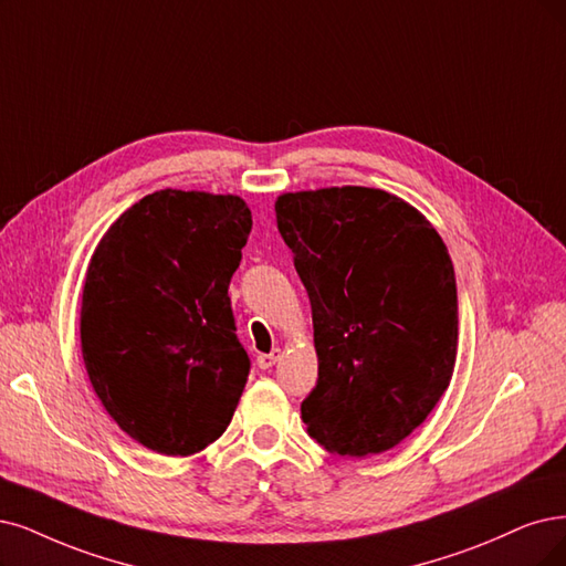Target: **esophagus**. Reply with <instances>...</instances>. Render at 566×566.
<instances>
[{
  "mask_svg": "<svg viewBox=\"0 0 566 566\" xmlns=\"http://www.w3.org/2000/svg\"><path fill=\"white\" fill-rule=\"evenodd\" d=\"M280 357H282V352H280V349H272L270 354H259L256 364H259V368L268 370V368H272V366H275V364L280 361Z\"/></svg>",
  "mask_w": 566,
  "mask_h": 566,
  "instance_id": "esophagus-1",
  "label": "esophagus"
}]
</instances>
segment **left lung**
<instances>
[{"instance_id":"8db88e82","label":"left lung","mask_w":566,"mask_h":566,"mask_svg":"<svg viewBox=\"0 0 566 566\" xmlns=\"http://www.w3.org/2000/svg\"><path fill=\"white\" fill-rule=\"evenodd\" d=\"M280 235L312 305L317 387L307 433L333 454L399 446L446 394L457 361V282L443 238L382 188L282 193Z\"/></svg>"}]
</instances>
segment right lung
<instances>
[{
	"mask_svg": "<svg viewBox=\"0 0 566 566\" xmlns=\"http://www.w3.org/2000/svg\"><path fill=\"white\" fill-rule=\"evenodd\" d=\"M251 212L240 196L165 188L95 247L81 298V354L112 420L158 454L191 457L226 431L249 357L228 284Z\"/></svg>",
	"mask_w": 566,
	"mask_h": 566,
	"instance_id": "add662e5",
	"label": "right lung"
}]
</instances>
